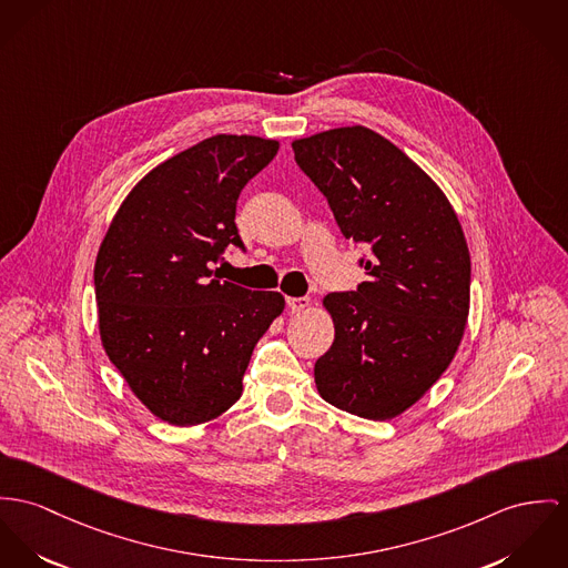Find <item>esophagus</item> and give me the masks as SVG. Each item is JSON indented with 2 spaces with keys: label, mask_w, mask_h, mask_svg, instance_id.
<instances>
[{
  "label": "esophagus",
  "mask_w": 568,
  "mask_h": 568,
  "mask_svg": "<svg viewBox=\"0 0 568 568\" xmlns=\"http://www.w3.org/2000/svg\"><path fill=\"white\" fill-rule=\"evenodd\" d=\"M285 303H287L292 313H301V311H305L306 306H308V298H306V296H301V298H285Z\"/></svg>",
  "instance_id": "1"
}]
</instances>
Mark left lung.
<instances>
[{"instance_id": "8db88e82", "label": "left lung", "mask_w": 568, "mask_h": 568, "mask_svg": "<svg viewBox=\"0 0 568 568\" xmlns=\"http://www.w3.org/2000/svg\"><path fill=\"white\" fill-rule=\"evenodd\" d=\"M346 240L365 246V281L331 292L335 342L315 361L320 395L383 422L413 406L452 363L469 315L471 260L437 183L387 138L354 125L292 144Z\"/></svg>"}]
</instances>
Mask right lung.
Here are the masks:
<instances>
[{"label":"right lung","mask_w":568,"mask_h":568,"mask_svg":"<svg viewBox=\"0 0 568 568\" xmlns=\"http://www.w3.org/2000/svg\"><path fill=\"white\" fill-rule=\"evenodd\" d=\"M276 140L219 133L144 176L94 263L105 354L160 419L196 426L242 395L251 354L285 301L220 281L226 246L246 253L235 207Z\"/></svg>","instance_id":"obj_1"}]
</instances>
